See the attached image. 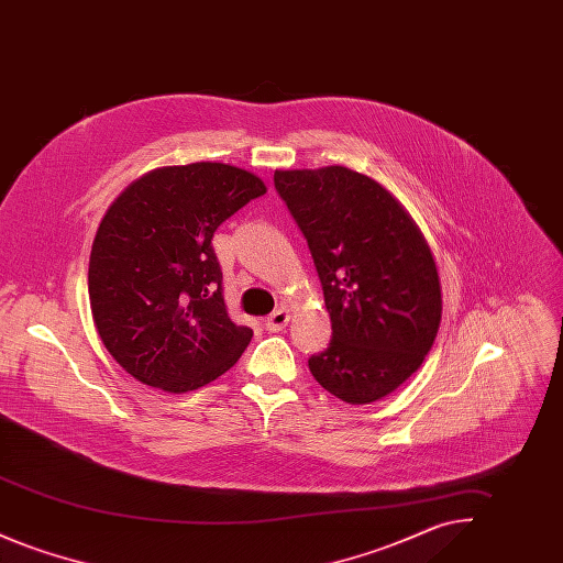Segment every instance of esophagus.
Returning <instances> with one entry per match:
<instances>
[{
  "mask_svg": "<svg viewBox=\"0 0 563 563\" xmlns=\"http://www.w3.org/2000/svg\"><path fill=\"white\" fill-rule=\"evenodd\" d=\"M287 324H289V312H287L285 308L272 312L268 319L264 321V327L268 329L269 333H278V331H283Z\"/></svg>",
  "mask_w": 563,
  "mask_h": 563,
  "instance_id": "1",
  "label": "esophagus"
}]
</instances>
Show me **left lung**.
Returning <instances> with one entry per match:
<instances>
[{"instance_id": "left-lung-1", "label": "left lung", "mask_w": 563, "mask_h": 563, "mask_svg": "<svg viewBox=\"0 0 563 563\" xmlns=\"http://www.w3.org/2000/svg\"><path fill=\"white\" fill-rule=\"evenodd\" d=\"M274 188L308 242L331 317L310 372L352 405L390 395L418 372L441 322L422 232L388 189L346 166L276 170Z\"/></svg>"}]
</instances>
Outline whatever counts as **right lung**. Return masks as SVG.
Masks as SVG:
<instances>
[{"label": "right lung", "instance_id": "right-lung-1", "mask_svg": "<svg viewBox=\"0 0 563 563\" xmlns=\"http://www.w3.org/2000/svg\"><path fill=\"white\" fill-rule=\"evenodd\" d=\"M264 194L249 170L194 162L143 175L109 207L88 295L106 349L134 379L181 395L241 358L253 331L228 317L213 236Z\"/></svg>", "mask_w": 563, "mask_h": 563}]
</instances>
